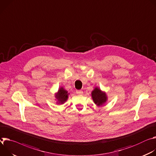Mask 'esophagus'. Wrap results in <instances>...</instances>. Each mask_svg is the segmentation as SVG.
Masks as SVG:
<instances>
[{
	"label": "esophagus",
	"instance_id": "esophagus-1",
	"mask_svg": "<svg viewBox=\"0 0 156 156\" xmlns=\"http://www.w3.org/2000/svg\"><path fill=\"white\" fill-rule=\"evenodd\" d=\"M76 93H77V94H78V95H82V94H83V92H82V90H76Z\"/></svg>",
	"mask_w": 156,
	"mask_h": 156
}]
</instances>
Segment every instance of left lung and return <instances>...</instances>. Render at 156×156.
I'll use <instances>...</instances> for the list:
<instances>
[{
  "instance_id": "obj_1",
  "label": "left lung",
  "mask_w": 156,
  "mask_h": 156,
  "mask_svg": "<svg viewBox=\"0 0 156 156\" xmlns=\"http://www.w3.org/2000/svg\"><path fill=\"white\" fill-rule=\"evenodd\" d=\"M91 96L95 104L100 107L108 101V96L105 92L102 91L99 87H95L91 92Z\"/></svg>"
}]
</instances>
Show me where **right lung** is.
<instances>
[{
  "label": "right lung",
  "instance_id": "add662e5",
  "mask_svg": "<svg viewBox=\"0 0 156 156\" xmlns=\"http://www.w3.org/2000/svg\"><path fill=\"white\" fill-rule=\"evenodd\" d=\"M69 95V93L64 89V87H61L59 88L58 92L55 93V100L58 104L62 105L67 100Z\"/></svg>",
  "mask_w": 156,
  "mask_h": 156
}]
</instances>
